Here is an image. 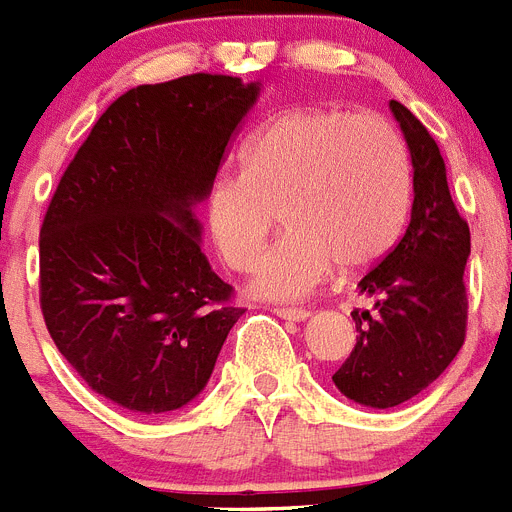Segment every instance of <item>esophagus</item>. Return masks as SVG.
Wrapping results in <instances>:
<instances>
[{
  "label": "esophagus",
  "instance_id": "1",
  "mask_svg": "<svg viewBox=\"0 0 512 512\" xmlns=\"http://www.w3.org/2000/svg\"><path fill=\"white\" fill-rule=\"evenodd\" d=\"M279 318H287V321H305L310 316L308 308H277L274 310Z\"/></svg>",
  "mask_w": 512,
  "mask_h": 512
}]
</instances>
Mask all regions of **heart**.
I'll return each mask as SVG.
<instances>
[{
    "label": "heart",
    "mask_w": 512,
    "mask_h": 512,
    "mask_svg": "<svg viewBox=\"0 0 512 512\" xmlns=\"http://www.w3.org/2000/svg\"><path fill=\"white\" fill-rule=\"evenodd\" d=\"M412 209V165L396 126L378 113L292 108L266 121L204 196V222L233 272L272 300L310 295L334 274L370 269L396 246Z\"/></svg>",
    "instance_id": "heart-1"
}]
</instances>
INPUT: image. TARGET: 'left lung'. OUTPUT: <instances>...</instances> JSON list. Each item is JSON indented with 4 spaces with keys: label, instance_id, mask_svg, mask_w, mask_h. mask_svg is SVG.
<instances>
[{
    "label": "left lung",
    "instance_id": "obj_1",
    "mask_svg": "<svg viewBox=\"0 0 512 512\" xmlns=\"http://www.w3.org/2000/svg\"><path fill=\"white\" fill-rule=\"evenodd\" d=\"M391 111L412 155V220L360 279V292L375 308L352 313L360 336L334 373L347 399L373 409H391L425 391L464 347L469 318V222L451 199L438 142L399 100H391Z\"/></svg>",
    "mask_w": 512,
    "mask_h": 512
}]
</instances>
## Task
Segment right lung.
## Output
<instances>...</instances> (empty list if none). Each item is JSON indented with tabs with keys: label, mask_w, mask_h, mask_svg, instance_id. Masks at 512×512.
I'll return each mask as SVG.
<instances>
[{
	"label": "right lung",
	"mask_w": 512,
	"mask_h": 512,
	"mask_svg": "<svg viewBox=\"0 0 512 512\" xmlns=\"http://www.w3.org/2000/svg\"><path fill=\"white\" fill-rule=\"evenodd\" d=\"M259 82L186 74L131 87L95 121L41 227V313L64 360L113 404L181 409L246 308L212 272L191 207Z\"/></svg>",
	"instance_id": "obj_1"
}]
</instances>
